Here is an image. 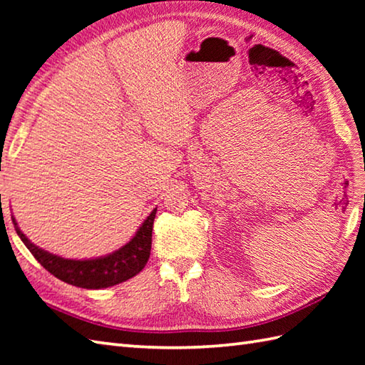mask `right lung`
<instances>
[{
  "label": "right lung",
  "instance_id": "add662e5",
  "mask_svg": "<svg viewBox=\"0 0 365 365\" xmlns=\"http://www.w3.org/2000/svg\"><path fill=\"white\" fill-rule=\"evenodd\" d=\"M157 208H153L144 222L139 226L136 234L130 238V242L119 247L118 251L102 255L94 259H64L61 255L51 254L42 247L31 243V240L20 230L17 221L12 216L15 232L20 240L34 255L41 265L64 281L81 289H106L115 284L125 282L130 277L136 276L150 257L152 247V229Z\"/></svg>",
  "mask_w": 365,
  "mask_h": 365
}]
</instances>
